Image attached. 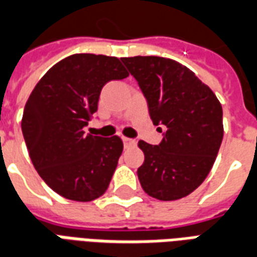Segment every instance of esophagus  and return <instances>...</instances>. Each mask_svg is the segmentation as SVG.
<instances>
[{
  "label": "esophagus",
  "instance_id": "obj_1",
  "mask_svg": "<svg viewBox=\"0 0 257 257\" xmlns=\"http://www.w3.org/2000/svg\"><path fill=\"white\" fill-rule=\"evenodd\" d=\"M123 145H125V147H135L136 146V140L129 139V138H123Z\"/></svg>",
  "mask_w": 257,
  "mask_h": 257
}]
</instances>
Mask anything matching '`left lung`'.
Listing matches in <instances>:
<instances>
[{"instance_id": "obj_1", "label": "left lung", "mask_w": 257, "mask_h": 257, "mask_svg": "<svg viewBox=\"0 0 257 257\" xmlns=\"http://www.w3.org/2000/svg\"><path fill=\"white\" fill-rule=\"evenodd\" d=\"M145 93L153 122L167 126L158 146L139 142L145 162L138 178L160 201L187 197L213 167L223 140V108L209 86L176 60L122 58Z\"/></svg>"}]
</instances>
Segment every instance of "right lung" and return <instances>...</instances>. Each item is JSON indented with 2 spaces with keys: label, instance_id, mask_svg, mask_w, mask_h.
Returning <instances> with one entry per match:
<instances>
[{
  "label": "right lung",
  "instance_id": "right-lung-1",
  "mask_svg": "<svg viewBox=\"0 0 257 257\" xmlns=\"http://www.w3.org/2000/svg\"><path fill=\"white\" fill-rule=\"evenodd\" d=\"M129 73L115 56L75 53L48 70L26 101L22 132L38 175L64 198L89 202L106 193L122 154L121 138L85 134L101 88Z\"/></svg>",
  "mask_w": 257,
  "mask_h": 257
}]
</instances>
